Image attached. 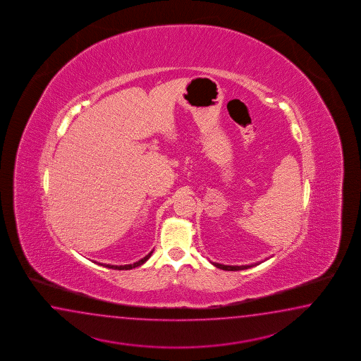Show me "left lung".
I'll use <instances>...</instances> for the list:
<instances>
[{"label": "left lung", "instance_id": "left-lung-1", "mask_svg": "<svg viewBox=\"0 0 361 361\" xmlns=\"http://www.w3.org/2000/svg\"><path fill=\"white\" fill-rule=\"evenodd\" d=\"M260 264V262H259ZM257 262H255V264H251V265H240V267H233V265H223V264H218V262H212V265L214 267H216V268L223 269V270H231V271H233V270H243V269L252 268V267H256V265H259Z\"/></svg>", "mask_w": 361, "mask_h": 361}]
</instances>
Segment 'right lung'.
I'll return each mask as SVG.
<instances>
[{
  "mask_svg": "<svg viewBox=\"0 0 361 361\" xmlns=\"http://www.w3.org/2000/svg\"><path fill=\"white\" fill-rule=\"evenodd\" d=\"M154 251H151L149 255H146L143 259L141 260H138V262H135V264H128V265H110V264H99V265H104V267H106V268L115 269V270H129V269L137 268V267H140L142 264H145V262H147L149 259V256L152 255Z\"/></svg>",
  "mask_w": 361,
  "mask_h": 361,
  "instance_id": "right-lung-1",
  "label": "right lung"
}]
</instances>
